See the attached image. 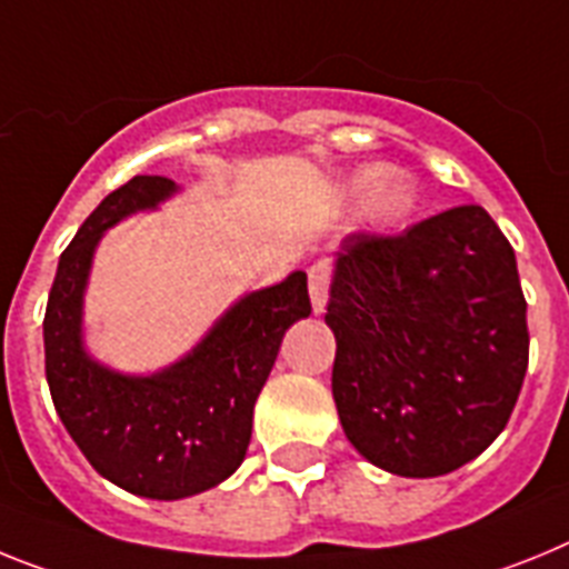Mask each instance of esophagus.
I'll use <instances>...</instances> for the list:
<instances>
[{
  "instance_id": "esophagus-1",
  "label": "esophagus",
  "mask_w": 569,
  "mask_h": 569,
  "mask_svg": "<svg viewBox=\"0 0 569 569\" xmlns=\"http://www.w3.org/2000/svg\"><path fill=\"white\" fill-rule=\"evenodd\" d=\"M329 286H332V266L326 260L309 269V295H312V309L315 315H320L326 309V300H329Z\"/></svg>"
}]
</instances>
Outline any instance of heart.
Returning <instances> with one entry per match:
<instances>
[{
  "label": "heart",
  "instance_id": "b5f03b06",
  "mask_svg": "<svg viewBox=\"0 0 569 569\" xmlns=\"http://www.w3.org/2000/svg\"><path fill=\"white\" fill-rule=\"evenodd\" d=\"M346 191L349 194L367 191V197H363V211H367L372 223L380 226H392L407 220L409 211L418 202V189H415L412 177L407 171H401V168H360V171H355L346 180Z\"/></svg>",
  "mask_w": 569,
  "mask_h": 569
}]
</instances>
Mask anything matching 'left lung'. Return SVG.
Segmentation results:
<instances>
[{
    "label": "left lung",
    "mask_w": 569,
    "mask_h": 569,
    "mask_svg": "<svg viewBox=\"0 0 569 569\" xmlns=\"http://www.w3.org/2000/svg\"><path fill=\"white\" fill-rule=\"evenodd\" d=\"M326 323L340 423L375 467L447 476L510 421L530 360L527 300L516 251L481 206L401 234H346Z\"/></svg>",
    "instance_id": "8db88e82"
}]
</instances>
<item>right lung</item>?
<instances>
[{"label": "right lung", "mask_w": 569, "mask_h": 569, "mask_svg": "<svg viewBox=\"0 0 569 569\" xmlns=\"http://www.w3.org/2000/svg\"><path fill=\"white\" fill-rule=\"evenodd\" d=\"M168 177L137 174L91 211L62 251L48 295L46 378L53 407L91 467L122 490L157 501L197 496L234 472L251 441L254 401L280 340L312 315L306 274L251 291L191 355L151 378H128L82 349V291L102 231L174 194Z\"/></svg>", "instance_id": "1"}]
</instances>
